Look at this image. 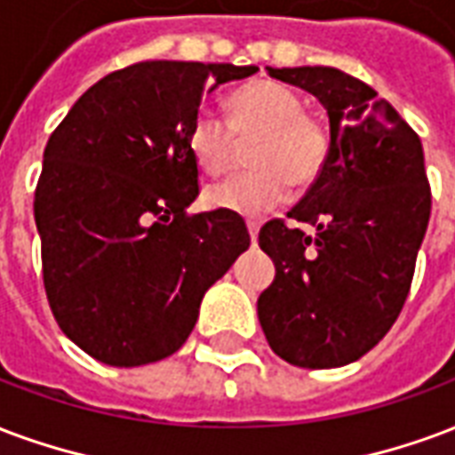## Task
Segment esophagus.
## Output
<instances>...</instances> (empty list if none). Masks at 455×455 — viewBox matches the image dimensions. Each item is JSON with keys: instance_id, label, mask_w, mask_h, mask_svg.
Wrapping results in <instances>:
<instances>
[{"instance_id": "obj_1", "label": "esophagus", "mask_w": 455, "mask_h": 455, "mask_svg": "<svg viewBox=\"0 0 455 455\" xmlns=\"http://www.w3.org/2000/svg\"><path fill=\"white\" fill-rule=\"evenodd\" d=\"M248 234H251V241L255 245V241H258V224L255 221H248Z\"/></svg>"}]
</instances>
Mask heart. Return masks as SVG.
<instances>
[{
	"instance_id": "heart-1",
	"label": "heart",
	"mask_w": 455,
	"mask_h": 455,
	"mask_svg": "<svg viewBox=\"0 0 455 455\" xmlns=\"http://www.w3.org/2000/svg\"><path fill=\"white\" fill-rule=\"evenodd\" d=\"M228 123L212 110L195 113L188 127V149L212 176L231 166L236 140L260 134L251 151L255 171L212 185L204 200L212 210L238 217H260L275 210L296 188L318 180L331 154V137L315 117L306 116L299 93L277 82H253L227 100Z\"/></svg>"
}]
</instances>
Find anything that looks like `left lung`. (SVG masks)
Returning <instances> with one entry per match:
<instances>
[{
    "label": "left lung",
    "instance_id": "obj_1",
    "mask_svg": "<svg viewBox=\"0 0 455 455\" xmlns=\"http://www.w3.org/2000/svg\"><path fill=\"white\" fill-rule=\"evenodd\" d=\"M328 110L331 154L289 219H272L258 243L275 279L258 299L272 352L301 369L356 362L390 331L405 304L425 238L432 193L417 132L369 84L335 67H267Z\"/></svg>",
    "mask_w": 455,
    "mask_h": 455
}]
</instances>
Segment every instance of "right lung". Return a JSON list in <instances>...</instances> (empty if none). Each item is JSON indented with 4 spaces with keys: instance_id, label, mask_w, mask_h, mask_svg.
Returning <instances> with one entry per match:
<instances>
[{
    "instance_id": "right-lung-1",
    "label": "right lung",
    "mask_w": 455,
    "mask_h": 455,
    "mask_svg": "<svg viewBox=\"0 0 455 455\" xmlns=\"http://www.w3.org/2000/svg\"><path fill=\"white\" fill-rule=\"evenodd\" d=\"M258 67L154 60L108 74L43 154L36 227L57 325L110 366L166 359L204 291L251 245L231 212L188 217L200 193L188 127L202 99Z\"/></svg>"
}]
</instances>
